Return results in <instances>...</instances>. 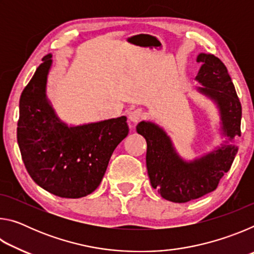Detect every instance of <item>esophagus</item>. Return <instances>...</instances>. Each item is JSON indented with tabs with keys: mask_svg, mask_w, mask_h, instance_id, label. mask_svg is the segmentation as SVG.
<instances>
[{
	"mask_svg": "<svg viewBox=\"0 0 254 254\" xmlns=\"http://www.w3.org/2000/svg\"><path fill=\"white\" fill-rule=\"evenodd\" d=\"M142 117H143V113L140 109H135L128 112V120L133 123H136L137 121H140V120L142 119Z\"/></svg>",
	"mask_w": 254,
	"mask_h": 254,
	"instance_id": "esophagus-1",
	"label": "esophagus"
}]
</instances>
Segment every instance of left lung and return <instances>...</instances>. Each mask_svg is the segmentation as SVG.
Masks as SVG:
<instances>
[{"mask_svg":"<svg viewBox=\"0 0 254 254\" xmlns=\"http://www.w3.org/2000/svg\"><path fill=\"white\" fill-rule=\"evenodd\" d=\"M196 89L216 104L220 113L221 135L226 140L212 152L187 161L179 156L171 137L158 124L141 121L136 132L147 141V169L150 183L162 198L174 203H187L216 189L220 179L230 170L238 147L234 137L241 135L242 106L231 77L220 59L201 53Z\"/></svg>","mask_w":254,"mask_h":254,"instance_id":"left-lung-1","label":"left lung"}]
</instances>
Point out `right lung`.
Returning <instances> with one entry per match:
<instances>
[{"mask_svg":"<svg viewBox=\"0 0 254 254\" xmlns=\"http://www.w3.org/2000/svg\"><path fill=\"white\" fill-rule=\"evenodd\" d=\"M51 58H42L21 94L18 144L34 183L63 198H80L100 186L112 153L128 133L127 117L81 126L62 121L47 97Z\"/></svg>","mask_w":254,"mask_h":254,"instance_id":"add662e5","label":"right lung"}]
</instances>
